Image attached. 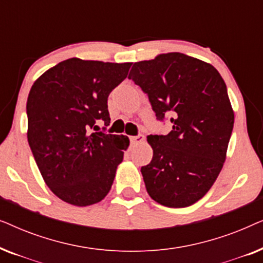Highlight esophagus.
I'll list each match as a JSON object with an SVG mask.
<instances>
[{"label": "esophagus", "instance_id": "34e87169", "mask_svg": "<svg viewBox=\"0 0 263 263\" xmlns=\"http://www.w3.org/2000/svg\"><path fill=\"white\" fill-rule=\"evenodd\" d=\"M145 141V136L143 135H136V136H130V142L133 145H139V143H141Z\"/></svg>", "mask_w": 263, "mask_h": 263}]
</instances>
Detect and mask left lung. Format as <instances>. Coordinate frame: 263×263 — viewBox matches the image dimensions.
I'll list each match as a JSON object with an SVG mask.
<instances>
[{
    "label": "left lung",
    "instance_id": "1",
    "mask_svg": "<svg viewBox=\"0 0 263 263\" xmlns=\"http://www.w3.org/2000/svg\"><path fill=\"white\" fill-rule=\"evenodd\" d=\"M128 79L148 96L167 135H148L151 163L141 167L156 202L183 208L206 195L220 174L235 122L225 81L210 63L181 52L134 63Z\"/></svg>",
    "mask_w": 263,
    "mask_h": 263
}]
</instances>
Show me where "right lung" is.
I'll use <instances>...</instances> for the list:
<instances>
[{"label": "right lung", "instance_id": "right-lung-1", "mask_svg": "<svg viewBox=\"0 0 263 263\" xmlns=\"http://www.w3.org/2000/svg\"><path fill=\"white\" fill-rule=\"evenodd\" d=\"M132 63L73 57L34 81L27 98V140L50 190L64 202L91 206L110 192L129 146L125 135L92 133L110 123L107 97Z\"/></svg>", "mask_w": 263, "mask_h": 263}]
</instances>
